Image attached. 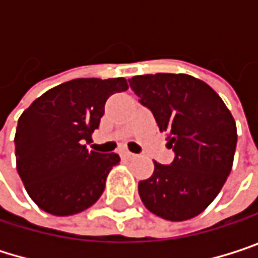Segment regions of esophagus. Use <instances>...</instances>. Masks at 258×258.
Returning <instances> with one entry per match:
<instances>
[{"label":"esophagus","mask_w":258,"mask_h":258,"mask_svg":"<svg viewBox=\"0 0 258 258\" xmlns=\"http://www.w3.org/2000/svg\"><path fill=\"white\" fill-rule=\"evenodd\" d=\"M121 155H122L125 160H131V158H134V157H136V154H133V152H130V151H122V152H121Z\"/></svg>","instance_id":"1"}]
</instances>
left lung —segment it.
Wrapping results in <instances>:
<instances>
[{"label":"left lung","mask_w":258,"mask_h":258,"mask_svg":"<svg viewBox=\"0 0 258 258\" xmlns=\"http://www.w3.org/2000/svg\"><path fill=\"white\" fill-rule=\"evenodd\" d=\"M128 82L175 152L169 166L154 163L152 176L139 182V196L164 220L194 218L230 175L237 142L232 113L209 85L188 75L157 73Z\"/></svg>","instance_id":"obj_1"}]
</instances>
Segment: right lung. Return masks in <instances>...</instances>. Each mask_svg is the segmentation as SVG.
<instances>
[{
	"label": "right lung",
	"mask_w": 258,
	"mask_h": 258,
	"mask_svg": "<svg viewBox=\"0 0 258 258\" xmlns=\"http://www.w3.org/2000/svg\"><path fill=\"white\" fill-rule=\"evenodd\" d=\"M124 78L75 79L38 97L18 121L16 167L34 203L66 217L92 206L118 154L88 151L107 98L127 91Z\"/></svg>",
	"instance_id": "add662e5"
}]
</instances>
